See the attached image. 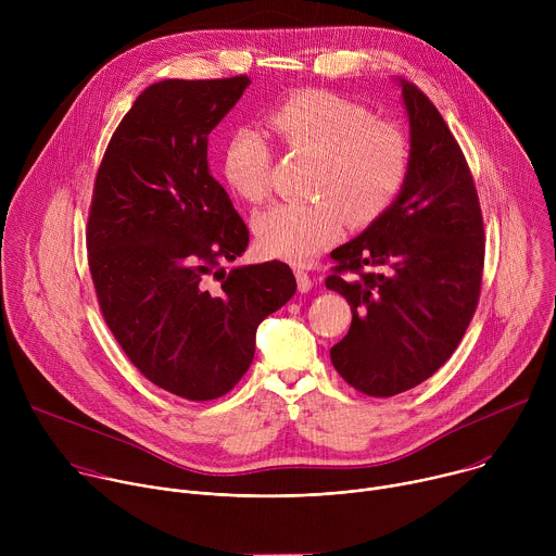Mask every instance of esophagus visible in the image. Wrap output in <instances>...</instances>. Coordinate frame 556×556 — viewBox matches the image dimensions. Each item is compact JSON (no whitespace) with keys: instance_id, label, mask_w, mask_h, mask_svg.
<instances>
[{"instance_id":"34e87169","label":"esophagus","mask_w":556,"mask_h":556,"mask_svg":"<svg viewBox=\"0 0 556 556\" xmlns=\"http://www.w3.org/2000/svg\"><path fill=\"white\" fill-rule=\"evenodd\" d=\"M312 277L303 270V268H296V286H299V290L301 292H309L312 290Z\"/></svg>"}]
</instances>
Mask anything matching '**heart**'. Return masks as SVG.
<instances>
[{"label":"heart","mask_w":556,"mask_h":556,"mask_svg":"<svg viewBox=\"0 0 556 556\" xmlns=\"http://www.w3.org/2000/svg\"><path fill=\"white\" fill-rule=\"evenodd\" d=\"M268 129L286 151L319 161L314 202L279 204L257 215V242L270 257L309 262L339 240L348 219L361 228L382 217L407 185V131L376 118L358 101L326 90L296 92L268 114ZM219 167L228 189L242 200L260 204L270 195L273 149L262 131H232L222 147Z\"/></svg>","instance_id":"obj_1"}]
</instances>
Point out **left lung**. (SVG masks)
Segmentation results:
<instances>
[{
  "mask_svg": "<svg viewBox=\"0 0 556 556\" xmlns=\"http://www.w3.org/2000/svg\"><path fill=\"white\" fill-rule=\"evenodd\" d=\"M412 169L401 198L356 240L332 251L330 290L352 307L348 334L330 350L341 378L389 399L433 376L478 309L484 217L466 157L438 108L403 84Z\"/></svg>",
  "mask_w": 556,
  "mask_h": 556,
  "instance_id": "obj_1",
  "label": "left lung"
}]
</instances>
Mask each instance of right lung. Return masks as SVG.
Segmentation results:
<instances>
[{"mask_svg":"<svg viewBox=\"0 0 556 556\" xmlns=\"http://www.w3.org/2000/svg\"><path fill=\"white\" fill-rule=\"evenodd\" d=\"M251 78L149 86L112 134L94 178L86 244L99 307L134 367L204 403L228 393L255 334L296 290L283 262L232 268L249 226L211 176L208 134Z\"/></svg>","mask_w":556,"mask_h":556,"instance_id":"1","label":"right lung"}]
</instances>
